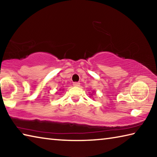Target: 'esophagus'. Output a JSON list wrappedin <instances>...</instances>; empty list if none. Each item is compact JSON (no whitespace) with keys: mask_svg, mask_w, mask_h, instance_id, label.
I'll use <instances>...</instances> for the list:
<instances>
[{"mask_svg":"<svg viewBox=\"0 0 157 157\" xmlns=\"http://www.w3.org/2000/svg\"><path fill=\"white\" fill-rule=\"evenodd\" d=\"M73 86H79V84H80V83H79V82H73Z\"/></svg>","mask_w":157,"mask_h":157,"instance_id":"obj_1","label":"esophagus"}]
</instances>
